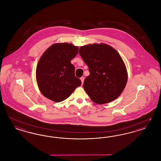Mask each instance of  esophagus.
I'll return each mask as SVG.
<instances>
[{
	"label": "esophagus",
	"instance_id": "esophagus-1",
	"mask_svg": "<svg viewBox=\"0 0 161 161\" xmlns=\"http://www.w3.org/2000/svg\"><path fill=\"white\" fill-rule=\"evenodd\" d=\"M80 80H81V82H82V83L83 84V81H84V78H83V77H81V78H80Z\"/></svg>",
	"mask_w": 161,
	"mask_h": 161
}]
</instances>
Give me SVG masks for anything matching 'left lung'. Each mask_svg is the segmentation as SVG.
<instances>
[{"instance_id":"left-lung-1","label":"left lung","mask_w":161,"mask_h":161,"mask_svg":"<svg viewBox=\"0 0 161 161\" xmlns=\"http://www.w3.org/2000/svg\"><path fill=\"white\" fill-rule=\"evenodd\" d=\"M79 53L90 74L84 80L83 88L94 103L107 104L123 92L128 75L118 52L108 44H88L79 48Z\"/></svg>"}]
</instances>
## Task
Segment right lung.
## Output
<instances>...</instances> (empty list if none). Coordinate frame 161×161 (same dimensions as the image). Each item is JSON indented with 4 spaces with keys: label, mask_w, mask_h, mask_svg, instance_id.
Segmentation results:
<instances>
[{
    "label": "right lung",
    "mask_w": 161,
    "mask_h": 161,
    "mask_svg": "<svg viewBox=\"0 0 161 161\" xmlns=\"http://www.w3.org/2000/svg\"><path fill=\"white\" fill-rule=\"evenodd\" d=\"M78 48L70 43H55L40 57L36 66V82L47 98L56 103L63 101L81 85L70 63L77 55Z\"/></svg>",
    "instance_id": "add662e5"
}]
</instances>
